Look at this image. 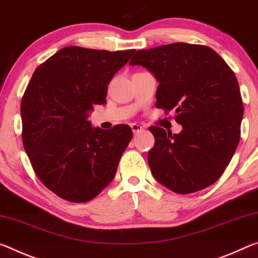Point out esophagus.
<instances>
[{"mask_svg":"<svg viewBox=\"0 0 258 258\" xmlns=\"http://www.w3.org/2000/svg\"><path fill=\"white\" fill-rule=\"evenodd\" d=\"M132 130H133V133L134 134H139V133H143L144 132V128H143L142 125H139V124H137V123H132Z\"/></svg>","mask_w":258,"mask_h":258,"instance_id":"34e87169","label":"esophagus"}]
</instances>
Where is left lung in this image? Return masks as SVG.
<instances>
[{
    "label": "left lung",
    "mask_w": 258,
    "mask_h": 258,
    "mask_svg": "<svg viewBox=\"0 0 258 258\" xmlns=\"http://www.w3.org/2000/svg\"><path fill=\"white\" fill-rule=\"evenodd\" d=\"M158 80L155 106L175 111L179 134L150 126L147 161L154 178L178 194L210 186L229 166L240 141L243 105L238 80L212 48L177 42L138 50L129 62Z\"/></svg>",
    "instance_id": "left-lung-1"
}]
</instances>
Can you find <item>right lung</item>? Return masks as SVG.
<instances>
[{
    "mask_svg": "<svg viewBox=\"0 0 258 258\" xmlns=\"http://www.w3.org/2000/svg\"><path fill=\"white\" fill-rule=\"evenodd\" d=\"M135 50L66 46L37 67L20 105L23 144L46 188L87 202L111 183L132 141V128H92L88 113L106 103L107 86Z\"/></svg>",
    "mask_w": 258,
    "mask_h": 258,
    "instance_id": "add662e5",
    "label": "right lung"
}]
</instances>
